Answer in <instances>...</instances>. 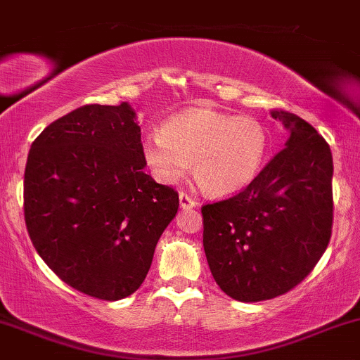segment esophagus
<instances>
[{"label":"esophagus","mask_w":360,"mask_h":360,"mask_svg":"<svg viewBox=\"0 0 360 360\" xmlns=\"http://www.w3.org/2000/svg\"><path fill=\"white\" fill-rule=\"evenodd\" d=\"M179 205H181V209H193V207H196V202L191 198L190 195H186V193H181Z\"/></svg>","instance_id":"34e87169"}]
</instances>
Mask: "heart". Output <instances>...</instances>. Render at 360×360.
<instances>
[{
	"instance_id": "heart-1",
	"label": "heart",
	"mask_w": 360,
	"mask_h": 360,
	"mask_svg": "<svg viewBox=\"0 0 360 360\" xmlns=\"http://www.w3.org/2000/svg\"><path fill=\"white\" fill-rule=\"evenodd\" d=\"M269 151V132L252 115H228L212 108H191L172 117L160 132L141 141V155L155 179L174 184L191 164L207 195H236L259 176Z\"/></svg>"
}]
</instances>
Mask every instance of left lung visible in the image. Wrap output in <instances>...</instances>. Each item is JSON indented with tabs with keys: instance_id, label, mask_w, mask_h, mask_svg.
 I'll return each instance as SVG.
<instances>
[{
	"instance_id": "obj_1",
	"label": "left lung",
	"mask_w": 360,
	"mask_h": 360,
	"mask_svg": "<svg viewBox=\"0 0 360 360\" xmlns=\"http://www.w3.org/2000/svg\"><path fill=\"white\" fill-rule=\"evenodd\" d=\"M271 115L285 127L286 148L243 191L202 207L210 272L238 302L269 300L295 288L331 238L330 145L295 113Z\"/></svg>"
}]
</instances>
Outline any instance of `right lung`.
I'll use <instances>...</instances> for the list:
<instances>
[{
	"instance_id": "1",
	"label": "right lung",
	"mask_w": 360,
	"mask_h": 360,
	"mask_svg": "<svg viewBox=\"0 0 360 360\" xmlns=\"http://www.w3.org/2000/svg\"><path fill=\"white\" fill-rule=\"evenodd\" d=\"M141 127L127 101L86 105L30 146L24 215L30 241L72 288L100 300L134 293L179 196L145 174Z\"/></svg>"
}]
</instances>
